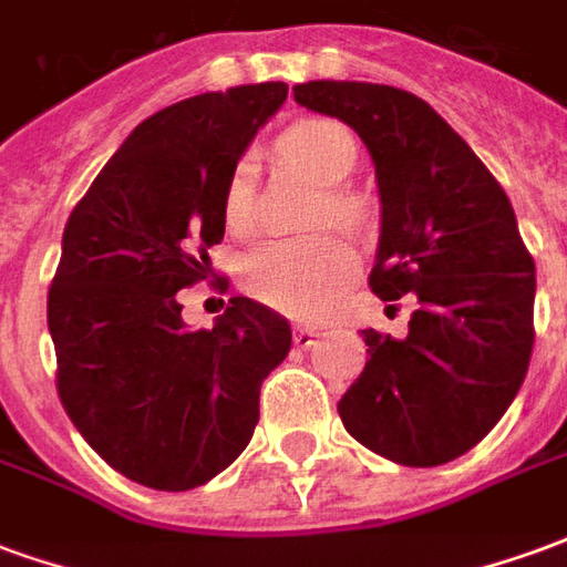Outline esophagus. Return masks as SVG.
<instances>
[{
  "instance_id": "esophagus-1",
  "label": "esophagus",
  "mask_w": 567,
  "mask_h": 567,
  "mask_svg": "<svg viewBox=\"0 0 567 567\" xmlns=\"http://www.w3.org/2000/svg\"><path fill=\"white\" fill-rule=\"evenodd\" d=\"M316 337H319V331H312V328H297L295 346H300V349H309V346L316 343Z\"/></svg>"
}]
</instances>
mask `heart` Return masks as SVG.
<instances>
[{
  "instance_id": "obj_1",
  "label": "heart",
  "mask_w": 567,
  "mask_h": 567,
  "mask_svg": "<svg viewBox=\"0 0 567 567\" xmlns=\"http://www.w3.org/2000/svg\"><path fill=\"white\" fill-rule=\"evenodd\" d=\"M282 148L288 157L303 163L321 185H343L358 163L352 133L337 121H300L285 130ZM251 161H239L227 178L224 190V221L234 234H243L251 224ZM328 209L337 218H355V199L333 187ZM355 272V251L337 234L312 236H272L260 239L243 264V282L248 295L258 297L276 312L291 319H319L333 295Z\"/></svg>"
}]
</instances>
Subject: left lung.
I'll return each mask as SVG.
<instances>
[{"label":"left lung","mask_w":567,"mask_h":567,"mask_svg":"<svg viewBox=\"0 0 567 567\" xmlns=\"http://www.w3.org/2000/svg\"><path fill=\"white\" fill-rule=\"evenodd\" d=\"M295 100L349 124L368 145L380 187L370 288L382 300H416L401 340L361 331L370 358L337 413L358 443L389 462H452L507 413L535 346V260L511 199L413 93L307 81Z\"/></svg>","instance_id":"obj_1"}]
</instances>
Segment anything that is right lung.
<instances>
[{
  "label": "right lung",
  "instance_id": "right-lung-1",
  "mask_svg": "<svg viewBox=\"0 0 567 567\" xmlns=\"http://www.w3.org/2000/svg\"><path fill=\"white\" fill-rule=\"evenodd\" d=\"M285 96V81H264L166 105L69 215L48 291L56 392L133 483L185 492L234 464L258 425L260 382L291 349V324L248 297L212 331H190L175 297L206 279L227 178Z\"/></svg>",
  "mask_w": 567,
  "mask_h": 567
}]
</instances>
